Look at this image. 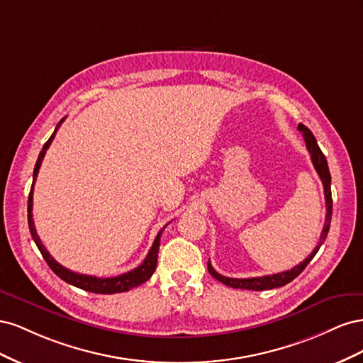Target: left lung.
<instances>
[{"instance_id":"obj_1","label":"left lung","mask_w":363,"mask_h":363,"mask_svg":"<svg viewBox=\"0 0 363 363\" xmlns=\"http://www.w3.org/2000/svg\"><path fill=\"white\" fill-rule=\"evenodd\" d=\"M298 130L303 133L304 142H306V147L311 152V159L313 167L320 175V179L324 184V196H325V223H324V228L321 232V238H320V244L315 247V250L311 252L309 256H307L300 265L294 267L289 271H283L279 274H271V276H263V277H251V279H232V277H225L221 276V274H218L213 267L211 265V260L207 262V269L211 272V276L215 277L218 281L224 283L225 286L230 288H235V289H250V291H267V289H274V288H280L284 286V284H288L289 281H292L295 277H298L300 274L303 272V269L309 265V262L315 257V255L320 250V247L323 245V242L327 238L328 233V228H330V221H332V189H330V183H332V177H330V171H328V164H327V159L323 155V151L320 150L316 144V139L312 135V131L307 128L306 125L300 124Z\"/></svg>"}]
</instances>
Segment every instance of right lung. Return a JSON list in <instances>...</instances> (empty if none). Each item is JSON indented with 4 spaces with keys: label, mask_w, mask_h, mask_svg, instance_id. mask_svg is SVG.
<instances>
[{
    "label": "right lung",
    "mask_w": 363,
    "mask_h": 363,
    "mask_svg": "<svg viewBox=\"0 0 363 363\" xmlns=\"http://www.w3.org/2000/svg\"><path fill=\"white\" fill-rule=\"evenodd\" d=\"M65 118L60 121V123L57 124L56 130H54V133L50 136V139L45 142V145L42 147V151L39 152V157H38V162L35 164V171H33V184H31V189H30V195H28V206H27V212H28V228H30V233H31V238L33 240H35L40 255L43 256V259H45V262L48 263V267L51 268V271L54 274H57V276L65 280L67 283L72 284V286L75 288H80L83 291H87V292H94V294H118V292H127L130 291L131 288H136L139 286V284L145 283L151 276L152 272L156 271V265H157V252H159V247H160V236H162V232L164 230V225L160 232L157 233L156 239H155V244H152V247L150 248L148 255L145 257V260L140 263V265L135 269H131L128 272H124L121 274V276H116V277H107V279H101V277H94V276H86V274H79V272H74V271H69L65 267H62L59 262L54 260V257L50 255V252L47 251V248L43 247V244L40 242V239L36 233V227H35V221H33V188H35V182H36V177L39 174V168L42 164V160L43 157H45V152L48 150V147L51 145V142L54 139V136H56L57 133V128L60 127V124L63 123Z\"/></svg>",
    "instance_id": "add662e5"
}]
</instances>
